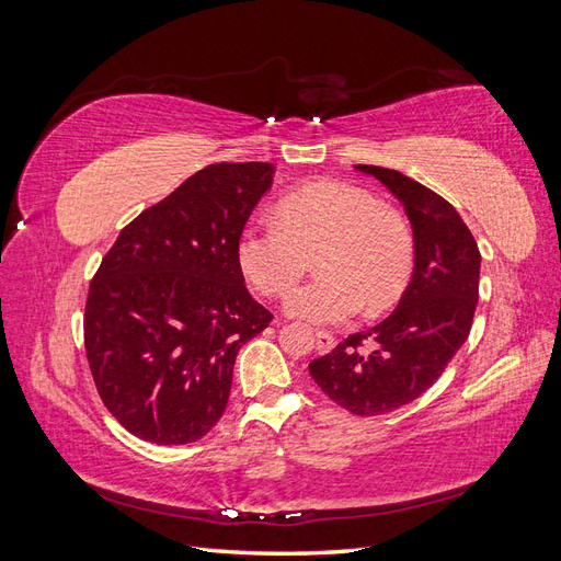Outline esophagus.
Returning a JSON list of instances; mask_svg holds the SVG:
<instances>
[{
  "label": "esophagus",
  "mask_w": 561,
  "mask_h": 561,
  "mask_svg": "<svg viewBox=\"0 0 561 561\" xmlns=\"http://www.w3.org/2000/svg\"><path fill=\"white\" fill-rule=\"evenodd\" d=\"M316 348L320 353H330L334 348V336L330 332H322V330H316Z\"/></svg>",
  "instance_id": "obj_1"
}]
</instances>
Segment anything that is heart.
<instances>
[{
  "mask_svg": "<svg viewBox=\"0 0 561 561\" xmlns=\"http://www.w3.org/2000/svg\"><path fill=\"white\" fill-rule=\"evenodd\" d=\"M276 219H250L236 254L245 278L266 297L287 295L319 257L323 276L287 297L290 316L339 325L363 307L379 313L400 299L412 278L410 219L365 186L309 182L278 201Z\"/></svg>",
  "mask_w": 561,
  "mask_h": 561,
  "instance_id": "1",
  "label": "heart"
}]
</instances>
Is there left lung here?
<instances>
[{
    "mask_svg": "<svg viewBox=\"0 0 561 561\" xmlns=\"http://www.w3.org/2000/svg\"><path fill=\"white\" fill-rule=\"evenodd\" d=\"M355 168L402 201L414 231V274L393 313L375 328L348 334L309 371L322 393L346 412L379 416L426 393L463 346L478 307L482 257L449 201L390 168Z\"/></svg>",
    "mask_w": 561,
    "mask_h": 561,
    "instance_id": "left-lung-1",
    "label": "left lung"
}]
</instances>
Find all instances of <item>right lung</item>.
Instances as JSON below:
<instances>
[{"instance_id": "right-lung-1", "label": "right lung", "mask_w": 561, "mask_h": 561, "mask_svg": "<svg viewBox=\"0 0 561 561\" xmlns=\"http://www.w3.org/2000/svg\"><path fill=\"white\" fill-rule=\"evenodd\" d=\"M271 163H210L126 225L89 287L83 346L110 414L186 445L225 414L241 346L274 320L248 293L239 233Z\"/></svg>"}]
</instances>
